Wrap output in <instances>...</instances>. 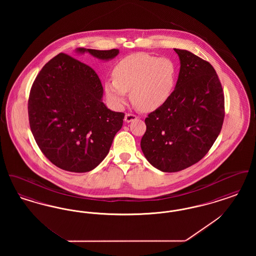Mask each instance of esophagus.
Here are the masks:
<instances>
[{
    "mask_svg": "<svg viewBox=\"0 0 256 256\" xmlns=\"http://www.w3.org/2000/svg\"><path fill=\"white\" fill-rule=\"evenodd\" d=\"M136 119H137V116L134 115V114H132V113H126V116H124V122H132V121L136 120Z\"/></svg>",
    "mask_w": 256,
    "mask_h": 256,
    "instance_id": "1",
    "label": "esophagus"
}]
</instances>
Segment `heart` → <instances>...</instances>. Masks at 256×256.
Here are the masks:
<instances>
[{"label":"heart","mask_w":256,"mask_h":256,"mask_svg":"<svg viewBox=\"0 0 256 256\" xmlns=\"http://www.w3.org/2000/svg\"><path fill=\"white\" fill-rule=\"evenodd\" d=\"M113 78L104 82V92L110 104L121 108L128 91L134 104L144 111L163 106L172 97L178 80L176 64L168 58L137 52L119 61Z\"/></svg>","instance_id":"heart-1"}]
</instances>
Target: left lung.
<instances>
[{
  "instance_id": "left-lung-1",
  "label": "left lung",
  "mask_w": 256,
  "mask_h": 256,
  "mask_svg": "<svg viewBox=\"0 0 256 256\" xmlns=\"http://www.w3.org/2000/svg\"><path fill=\"white\" fill-rule=\"evenodd\" d=\"M170 100L148 115L141 148L146 160L165 172L184 170L202 158L219 136L224 96L213 66L186 50Z\"/></svg>"
}]
</instances>
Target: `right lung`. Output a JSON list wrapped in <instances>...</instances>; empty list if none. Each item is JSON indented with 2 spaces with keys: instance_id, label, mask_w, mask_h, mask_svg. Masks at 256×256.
<instances>
[{
  "instance_id": "right-lung-1",
  "label": "right lung",
  "mask_w": 256,
  "mask_h": 256,
  "mask_svg": "<svg viewBox=\"0 0 256 256\" xmlns=\"http://www.w3.org/2000/svg\"><path fill=\"white\" fill-rule=\"evenodd\" d=\"M76 52H89L102 60L119 54L117 49L78 48ZM102 94L97 73L62 52L37 74L28 104L30 126L39 148L56 167L86 172L108 156L124 114L108 110Z\"/></svg>"
}]
</instances>
